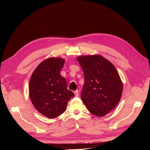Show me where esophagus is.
<instances>
[{"label":"esophagus","mask_w":150,"mask_h":150,"mask_svg":"<svg viewBox=\"0 0 150 150\" xmlns=\"http://www.w3.org/2000/svg\"><path fill=\"white\" fill-rule=\"evenodd\" d=\"M74 94H75V96L76 97H78L79 96V92L78 91H74Z\"/></svg>","instance_id":"1"}]
</instances>
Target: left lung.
<instances>
[{"label":"left lung","mask_w":150,"mask_h":150,"mask_svg":"<svg viewBox=\"0 0 150 150\" xmlns=\"http://www.w3.org/2000/svg\"><path fill=\"white\" fill-rule=\"evenodd\" d=\"M77 59L84 76L81 99L91 113L103 116L121 99L122 84L118 72L112 63L100 55L81 56Z\"/></svg>","instance_id":"8db88e82"}]
</instances>
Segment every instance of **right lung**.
Here are the masks:
<instances>
[{
	"mask_svg": "<svg viewBox=\"0 0 150 150\" xmlns=\"http://www.w3.org/2000/svg\"><path fill=\"white\" fill-rule=\"evenodd\" d=\"M64 64V60L61 58H49L37 67L29 81L32 103L48 118H55L62 114L67 102L74 96L67 89L66 80L60 74Z\"/></svg>",
	"mask_w": 150,
	"mask_h": 150,
	"instance_id": "obj_1",
	"label": "right lung"
}]
</instances>
